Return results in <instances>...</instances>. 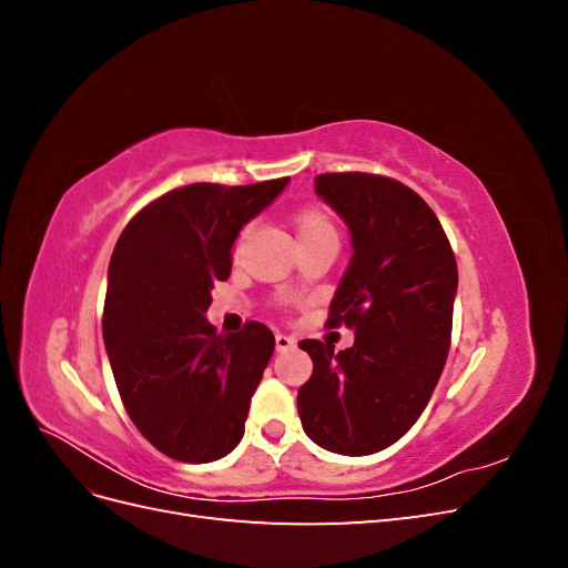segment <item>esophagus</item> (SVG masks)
<instances>
[{"mask_svg":"<svg viewBox=\"0 0 568 568\" xmlns=\"http://www.w3.org/2000/svg\"><path fill=\"white\" fill-rule=\"evenodd\" d=\"M274 346H277V353H284V351L294 348L296 341L291 338V336H286V334H277V336H274Z\"/></svg>","mask_w":568,"mask_h":568,"instance_id":"esophagus-1","label":"esophagus"}]
</instances>
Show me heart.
<instances>
[{"label": "heart", "instance_id": "heart-1", "mask_svg": "<svg viewBox=\"0 0 568 568\" xmlns=\"http://www.w3.org/2000/svg\"><path fill=\"white\" fill-rule=\"evenodd\" d=\"M296 234H298V242H307V239H315L322 234H336V230H334V222L324 211L305 209L296 217ZM244 236H246V232H242V236L236 239V251L242 248Z\"/></svg>", "mask_w": 568, "mask_h": 568}]
</instances>
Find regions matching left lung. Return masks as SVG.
Listing matches in <instances>:
<instances>
[{"mask_svg":"<svg viewBox=\"0 0 568 568\" xmlns=\"http://www.w3.org/2000/svg\"><path fill=\"white\" fill-rule=\"evenodd\" d=\"M317 196L351 230L353 257L326 326L355 343H298L313 376L298 388L303 432L336 455H372L419 419L450 351L457 263L436 213L409 186L369 173L315 178Z\"/></svg>","mask_w":568,"mask_h":568,"instance_id":"left-lung-1","label":"left lung"}]
</instances>
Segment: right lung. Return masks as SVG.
Returning a JSON list of instances; mask_svg holds the SVG:
<instances>
[{"mask_svg":"<svg viewBox=\"0 0 568 568\" xmlns=\"http://www.w3.org/2000/svg\"><path fill=\"white\" fill-rule=\"evenodd\" d=\"M286 184L173 189L136 213L113 248L104 346L130 419L168 457L215 462L244 438L274 336L261 322L215 334L205 311L213 284L230 277L239 232Z\"/></svg>","mask_w":568,"mask_h":568,"instance_id":"add662e5","label":"right lung"}]
</instances>
